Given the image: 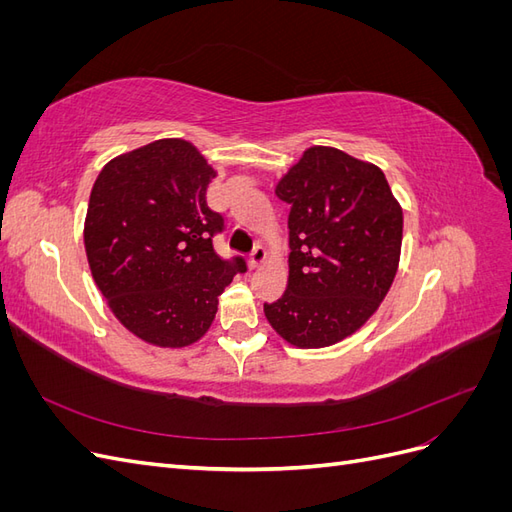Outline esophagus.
Here are the masks:
<instances>
[{
	"label": "esophagus",
	"instance_id": "34e87169",
	"mask_svg": "<svg viewBox=\"0 0 512 512\" xmlns=\"http://www.w3.org/2000/svg\"><path fill=\"white\" fill-rule=\"evenodd\" d=\"M265 258H267L265 247L256 245L254 250H252V254H250V258H247V265H250V269H258V267L262 265V262H265Z\"/></svg>",
	"mask_w": 512,
	"mask_h": 512
}]
</instances>
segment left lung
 Instances as JSON below:
<instances>
[{
    "mask_svg": "<svg viewBox=\"0 0 512 512\" xmlns=\"http://www.w3.org/2000/svg\"><path fill=\"white\" fill-rule=\"evenodd\" d=\"M275 194L290 205L288 284L265 316L292 346H331L389 292L404 215L378 166L335 147H309Z\"/></svg>",
    "mask_w": 512,
    "mask_h": 512,
    "instance_id": "8db88e82",
    "label": "left lung"
}]
</instances>
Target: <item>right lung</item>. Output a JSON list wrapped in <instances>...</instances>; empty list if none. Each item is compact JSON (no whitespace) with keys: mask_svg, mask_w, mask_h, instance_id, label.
Here are the masks:
<instances>
[{"mask_svg":"<svg viewBox=\"0 0 512 512\" xmlns=\"http://www.w3.org/2000/svg\"><path fill=\"white\" fill-rule=\"evenodd\" d=\"M215 170L181 138H162L108 162L91 188L85 252L117 320L147 344L183 348L207 333L241 256L213 237L224 218L207 205Z\"/></svg>","mask_w":512,"mask_h":512,"instance_id":"1","label":"right lung"}]
</instances>
